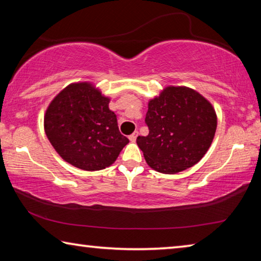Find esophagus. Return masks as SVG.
Instances as JSON below:
<instances>
[{"label":"esophagus","mask_w":261,"mask_h":261,"mask_svg":"<svg viewBox=\"0 0 261 261\" xmlns=\"http://www.w3.org/2000/svg\"><path fill=\"white\" fill-rule=\"evenodd\" d=\"M137 136H138V131H135L134 134L129 136V139H130L131 143H135L136 139H137Z\"/></svg>","instance_id":"esophagus-1"}]
</instances>
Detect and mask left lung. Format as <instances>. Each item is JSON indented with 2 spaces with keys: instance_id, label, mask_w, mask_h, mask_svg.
<instances>
[{
  "instance_id": "obj_1",
  "label": "left lung",
  "mask_w": 261,
  "mask_h": 261,
  "mask_svg": "<svg viewBox=\"0 0 261 261\" xmlns=\"http://www.w3.org/2000/svg\"><path fill=\"white\" fill-rule=\"evenodd\" d=\"M145 123L149 134L139 136L137 145L148 166L162 174H177L208 151L218 121L214 108L198 92L169 86L149 101Z\"/></svg>"
}]
</instances>
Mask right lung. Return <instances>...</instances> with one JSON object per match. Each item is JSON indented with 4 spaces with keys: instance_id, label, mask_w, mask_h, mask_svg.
I'll return each mask as SVG.
<instances>
[{
    "instance_id": "right-lung-1",
    "label": "right lung",
    "mask_w": 261,
    "mask_h": 261,
    "mask_svg": "<svg viewBox=\"0 0 261 261\" xmlns=\"http://www.w3.org/2000/svg\"><path fill=\"white\" fill-rule=\"evenodd\" d=\"M108 105L90 83L71 84L55 96L46 110L45 131L63 160L88 171L113 165L129 139Z\"/></svg>"
}]
</instances>
